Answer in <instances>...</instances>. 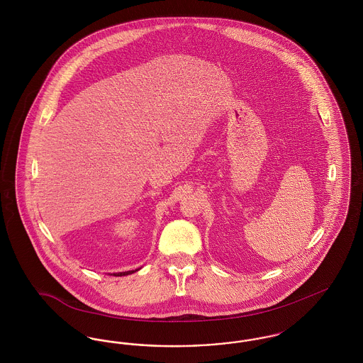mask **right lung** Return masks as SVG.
Here are the masks:
<instances>
[{"label": "right lung", "mask_w": 363, "mask_h": 363, "mask_svg": "<svg viewBox=\"0 0 363 363\" xmlns=\"http://www.w3.org/2000/svg\"><path fill=\"white\" fill-rule=\"evenodd\" d=\"M138 271V269H136ZM136 271H128V272H120V274H114L116 277H125V275H130V274H133V272H136Z\"/></svg>", "instance_id": "1"}]
</instances>
